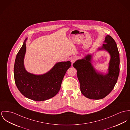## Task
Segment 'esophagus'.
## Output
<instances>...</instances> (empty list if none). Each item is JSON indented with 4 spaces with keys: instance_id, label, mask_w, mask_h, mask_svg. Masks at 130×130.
I'll return each mask as SVG.
<instances>
[{
    "instance_id": "esophagus-1",
    "label": "esophagus",
    "mask_w": 130,
    "mask_h": 130,
    "mask_svg": "<svg viewBox=\"0 0 130 130\" xmlns=\"http://www.w3.org/2000/svg\"><path fill=\"white\" fill-rule=\"evenodd\" d=\"M77 59V58L76 57L74 56V57H72V58L71 59V61L72 63H74Z\"/></svg>"
}]
</instances>
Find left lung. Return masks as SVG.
<instances>
[{"mask_svg": "<svg viewBox=\"0 0 130 130\" xmlns=\"http://www.w3.org/2000/svg\"><path fill=\"white\" fill-rule=\"evenodd\" d=\"M104 50L110 55V59L106 73L96 70L92 65L93 54H88L73 64L77 71L82 93L91 100L103 99L114 88L119 74L120 57L116 42L109 35L97 51Z\"/></svg>", "mask_w": 130, "mask_h": 130, "instance_id": "left-lung-1", "label": "left lung"}]
</instances>
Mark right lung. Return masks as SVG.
I'll list each match as a JSON object with an SVG mask.
<instances>
[{
    "instance_id": "obj_1",
    "label": "right lung",
    "mask_w": 130,
    "mask_h": 130,
    "mask_svg": "<svg viewBox=\"0 0 130 130\" xmlns=\"http://www.w3.org/2000/svg\"><path fill=\"white\" fill-rule=\"evenodd\" d=\"M27 39L23 42L15 59L14 75L16 85L20 92L29 99L35 101L49 100L59 92L64 76L71 65V62H57L43 74L28 72L24 65Z\"/></svg>"
}]
</instances>
